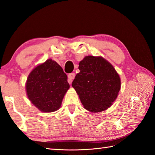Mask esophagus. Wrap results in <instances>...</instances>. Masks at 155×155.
<instances>
[{"instance_id":"obj_1","label":"esophagus","mask_w":155,"mask_h":155,"mask_svg":"<svg viewBox=\"0 0 155 155\" xmlns=\"http://www.w3.org/2000/svg\"><path fill=\"white\" fill-rule=\"evenodd\" d=\"M68 82L70 84H71L72 82L73 79H74V77H75V74H74V73H70V74H68Z\"/></svg>"}]
</instances>
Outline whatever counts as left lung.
<instances>
[{
    "label": "left lung",
    "mask_w": 155,
    "mask_h": 155,
    "mask_svg": "<svg viewBox=\"0 0 155 155\" xmlns=\"http://www.w3.org/2000/svg\"><path fill=\"white\" fill-rule=\"evenodd\" d=\"M80 72L72 86L87 110H105L116 100L120 89V78L113 66L102 57L88 55L79 62Z\"/></svg>",
    "instance_id": "obj_1"
}]
</instances>
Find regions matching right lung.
<instances>
[{"label": "right lung", "instance_id": "1", "mask_svg": "<svg viewBox=\"0 0 155 155\" xmlns=\"http://www.w3.org/2000/svg\"><path fill=\"white\" fill-rule=\"evenodd\" d=\"M69 88L66 73L51 59L35 67L28 77L26 83L28 99L44 112L58 110Z\"/></svg>", "mask_w": 155, "mask_h": 155}]
</instances>
